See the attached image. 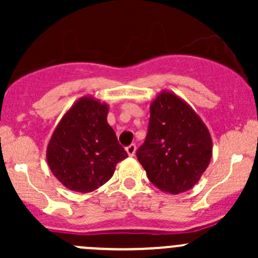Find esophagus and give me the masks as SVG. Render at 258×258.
<instances>
[{"mask_svg":"<svg viewBox=\"0 0 258 258\" xmlns=\"http://www.w3.org/2000/svg\"><path fill=\"white\" fill-rule=\"evenodd\" d=\"M126 152L128 153V156H135L136 153V145H130L128 147H126Z\"/></svg>","mask_w":258,"mask_h":258,"instance_id":"34e87169","label":"esophagus"}]
</instances>
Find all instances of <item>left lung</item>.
Returning <instances> with one entry per match:
<instances>
[{
    "mask_svg": "<svg viewBox=\"0 0 258 258\" xmlns=\"http://www.w3.org/2000/svg\"><path fill=\"white\" fill-rule=\"evenodd\" d=\"M137 158L147 177L166 194L191 189L209 167L212 139L194 108L163 90L150 106V123Z\"/></svg>",
    "mask_w": 258,
    "mask_h": 258,
    "instance_id": "left-lung-1",
    "label": "left lung"
}]
</instances>
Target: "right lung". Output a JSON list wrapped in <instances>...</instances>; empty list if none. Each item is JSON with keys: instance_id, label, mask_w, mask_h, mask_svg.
Listing matches in <instances>:
<instances>
[{"instance_id": "obj_1", "label": "right lung", "mask_w": 258, "mask_h": 258, "mask_svg": "<svg viewBox=\"0 0 258 258\" xmlns=\"http://www.w3.org/2000/svg\"><path fill=\"white\" fill-rule=\"evenodd\" d=\"M107 113V103L83 96L54 128L46 158L51 172L66 188L82 194L95 191L127 157L108 124Z\"/></svg>"}]
</instances>
